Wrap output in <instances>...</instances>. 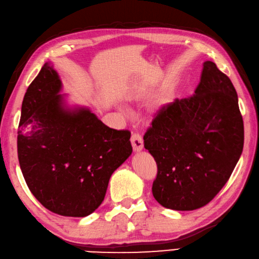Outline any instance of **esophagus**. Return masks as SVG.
Wrapping results in <instances>:
<instances>
[{"instance_id": "34e87169", "label": "esophagus", "mask_w": 259, "mask_h": 259, "mask_svg": "<svg viewBox=\"0 0 259 259\" xmlns=\"http://www.w3.org/2000/svg\"><path fill=\"white\" fill-rule=\"evenodd\" d=\"M131 142H132V146H133L134 152H141L143 150V139L140 134H133L131 137Z\"/></svg>"}]
</instances>
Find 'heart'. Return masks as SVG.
Returning <instances> with one entry per match:
<instances>
[{"mask_svg": "<svg viewBox=\"0 0 259 259\" xmlns=\"http://www.w3.org/2000/svg\"><path fill=\"white\" fill-rule=\"evenodd\" d=\"M171 99H172V95H171V94L164 95V96H163V97L161 98V102H160V104H159V108H161V107H163V106H165V105H167L168 103L171 102ZM159 108H157V109H159Z\"/></svg>", "mask_w": 259, "mask_h": 259, "instance_id": "heart-1", "label": "heart"}]
</instances>
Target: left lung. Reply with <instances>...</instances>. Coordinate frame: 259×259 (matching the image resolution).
I'll use <instances>...</instances> for the list:
<instances>
[{
  "instance_id": "8db88e82",
  "label": "left lung",
  "mask_w": 259,
  "mask_h": 259,
  "mask_svg": "<svg viewBox=\"0 0 259 259\" xmlns=\"http://www.w3.org/2000/svg\"><path fill=\"white\" fill-rule=\"evenodd\" d=\"M157 164L153 197L163 207H203L233 173L244 147V122L230 79L205 61L194 95L163 106L144 135Z\"/></svg>"
}]
</instances>
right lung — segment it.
I'll use <instances>...</instances> for the list:
<instances>
[{
  "label": "right lung",
  "instance_id": "right-lung-1",
  "mask_svg": "<svg viewBox=\"0 0 259 259\" xmlns=\"http://www.w3.org/2000/svg\"><path fill=\"white\" fill-rule=\"evenodd\" d=\"M49 62L26 89L18 130V156L30 191L65 217L93 213L109 179L132 154L131 132L105 125L86 107H68Z\"/></svg>",
  "mask_w": 259,
  "mask_h": 259
}]
</instances>
